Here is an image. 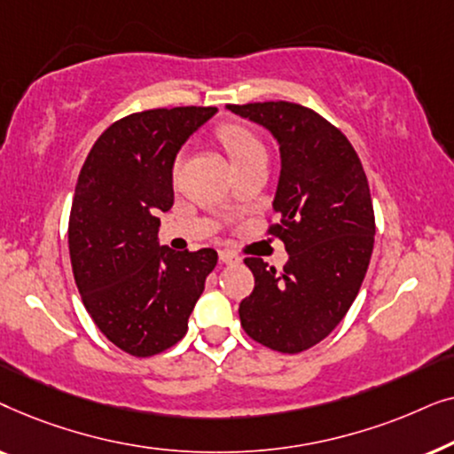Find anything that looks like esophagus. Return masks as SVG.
<instances>
[{
  "mask_svg": "<svg viewBox=\"0 0 454 454\" xmlns=\"http://www.w3.org/2000/svg\"><path fill=\"white\" fill-rule=\"evenodd\" d=\"M219 260H221L223 264H238L239 262L238 254H233L231 250H221L219 252Z\"/></svg>",
  "mask_w": 454,
  "mask_h": 454,
  "instance_id": "34e87169",
  "label": "esophagus"
}]
</instances>
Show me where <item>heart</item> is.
Listing matches in <instances>:
<instances>
[{
    "instance_id": "obj_1",
    "label": "heart",
    "mask_w": 454,
    "mask_h": 454,
    "mask_svg": "<svg viewBox=\"0 0 454 454\" xmlns=\"http://www.w3.org/2000/svg\"><path fill=\"white\" fill-rule=\"evenodd\" d=\"M216 134H219L221 145L227 151L233 167L266 154L262 140H260L256 132H254L252 128H247L246 123L227 121L216 129Z\"/></svg>"
}]
</instances>
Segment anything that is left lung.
<instances>
[{"label":"left lung","instance_id":"obj_1","mask_svg":"<svg viewBox=\"0 0 454 454\" xmlns=\"http://www.w3.org/2000/svg\"><path fill=\"white\" fill-rule=\"evenodd\" d=\"M229 109L278 140V221L269 219L266 235L289 252L283 270L244 258L254 289L239 303L241 326L272 351H306L345 318L364 283L376 233L368 177L347 136L314 109L289 101Z\"/></svg>","mask_w":454,"mask_h":454}]
</instances>
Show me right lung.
Returning <instances> with one entry per match:
<instances>
[{
  "instance_id": "add662e5",
  "label": "right lung",
  "mask_w": 454,
  "mask_h": 454,
  "mask_svg": "<svg viewBox=\"0 0 454 454\" xmlns=\"http://www.w3.org/2000/svg\"><path fill=\"white\" fill-rule=\"evenodd\" d=\"M215 107H159L111 123L90 148L74 192L67 246L82 303L105 337L134 357L184 339L216 266L213 247L159 246L173 207V160Z\"/></svg>"
}]
</instances>
